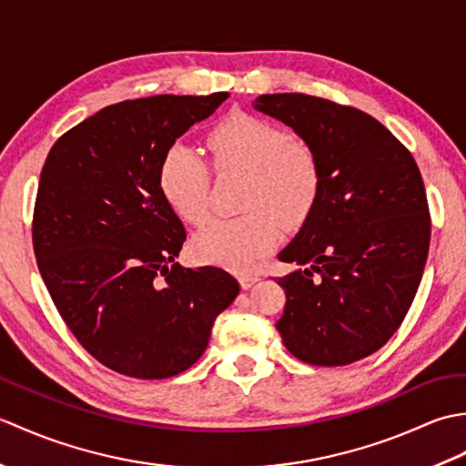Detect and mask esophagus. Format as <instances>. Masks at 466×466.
Listing matches in <instances>:
<instances>
[{"instance_id":"34e87169","label":"esophagus","mask_w":466,"mask_h":466,"mask_svg":"<svg viewBox=\"0 0 466 466\" xmlns=\"http://www.w3.org/2000/svg\"><path fill=\"white\" fill-rule=\"evenodd\" d=\"M238 280H240V286H242V289H244V290H248V289H252V286H254L256 282H258L260 279H258V276H256V274H240V276H238Z\"/></svg>"}]
</instances>
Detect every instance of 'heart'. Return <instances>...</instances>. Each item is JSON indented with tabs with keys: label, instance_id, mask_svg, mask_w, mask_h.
I'll return each instance as SVG.
<instances>
[{
	"label": "heart",
	"instance_id": "1",
	"mask_svg": "<svg viewBox=\"0 0 466 466\" xmlns=\"http://www.w3.org/2000/svg\"><path fill=\"white\" fill-rule=\"evenodd\" d=\"M216 170L248 174L244 208L230 220H212L194 236L198 260L246 270L280 242V226L309 220L322 190L319 157L280 126L254 114L232 112L206 137ZM167 206L187 224H202L210 208V167L190 146L174 144L157 167Z\"/></svg>",
	"mask_w": 466,
	"mask_h": 466
}]
</instances>
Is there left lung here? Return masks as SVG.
Wrapping results in <instances>:
<instances>
[{"instance_id": "obj_1", "label": "left lung", "mask_w": 466, "mask_h": 466, "mask_svg": "<svg viewBox=\"0 0 466 466\" xmlns=\"http://www.w3.org/2000/svg\"><path fill=\"white\" fill-rule=\"evenodd\" d=\"M254 110L290 126L319 157L322 190L279 254L299 268L286 292L282 342L296 359L344 366L389 342L419 290L431 214L412 154L356 107L306 94H264Z\"/></svg>"}]
</instances>
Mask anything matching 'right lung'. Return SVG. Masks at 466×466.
Masks as SVG:
<instances>
[{
  "label": "right lung",
  "instance_id": "add662e5",
  "mask_svg": "<svg viewBox=\"0 0 466 466\" xmlns=\"http://www.w3.org/2000/svg\"><path fill=\"white\" fill-rule=\"evenodd\" d=\"M228 96L107 106L46 157L32 224L37 268L77 342L114 372L156 380L190 369L240 292L222 268L176 262L186 230L157 184L164 152Z\"/></svg>",
  "mask_w": 466,
  "mask_h": 466
}]
</instances>
